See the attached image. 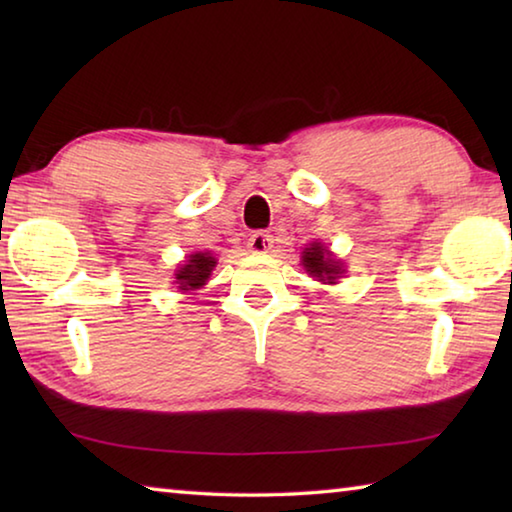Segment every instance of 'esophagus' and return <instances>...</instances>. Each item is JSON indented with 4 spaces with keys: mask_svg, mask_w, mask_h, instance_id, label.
<instances>
[{
    "mask_svg": "<svg viewBox=\"0 0 512 512\" xmlns=\"http://www.w3.org/2000/svg\"><path fill=\"white\" fill-rule=\"evenodd\" d=\"M248 248L257 255L268 253V250L273 248V239H271V235H266V232H255V235H250V239H248Z\"/></svg>",
    "mask_w": 512,
    "mask_h": 512,
    "instance_id": "obj_1",
    "label": "esophagus"
}]
</instances>
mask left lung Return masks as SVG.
I'll list each match as a JSON object with an SVG mask.
<instances>
[{
  "label": "left lung",
  "mask_w": 512,
  "mask_h": 512,
  "mask_svg": "<svg viewBox=\"0 0 512 512\" xmlns=\"http://www.w3.org/2000/svg\"><path fill=\"white\" fill-rule=\"evenodd\" d=\"M302 266H305V271L311 277H316V280L323 284H336V280H339L343 273L339 259L329 253L323 244H318V241L302 250Z\"/></svg>",
  "instance_id": "obj_1"
}]
</instances>
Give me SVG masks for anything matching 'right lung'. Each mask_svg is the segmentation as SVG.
Instances as JSON below:
<instances>
[{
    "instance_id": "add662e5",
    "label": "right lung",
    "mask_w": 512,
    "mask_h": 512,
    "mask_svg": "<svg viewBox=\"0 0 512 512\" xmlns=\"http://www.w3.org/2000/svg\"><path fill=\"white\" fill-rule=\"evenodd\" d=\"M214 266H216V257H212V253L189 255L187 262L180 264L176 271L178 289L183 293H189L205 287V282L210 280Z\"/></svg>"
}]
</instances>
